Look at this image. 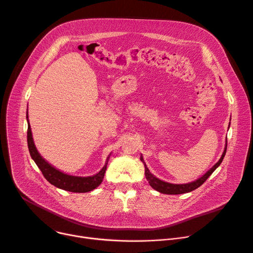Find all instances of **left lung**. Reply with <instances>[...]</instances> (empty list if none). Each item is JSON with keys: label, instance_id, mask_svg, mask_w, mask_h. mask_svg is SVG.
<instances>
[{"label": "left lung", "instance_id": "8db88e82", "mask_svg": "<svg viewBox=\"0 0 253 253\" xmlns=\"http://www.w3.org/2000/svg\"><path fill=\"white\" fill-rule=\"evenodd\" d=\"M226 151H227V143H226L225 150H224V153H223L221 159L218 160V162L211 168V169H210L203 177H200L199 179H197L193 182H190V183H186V184H171V183H168V182H165V181H162V180L158 179L157 177H155L153 174L149 172L148 168L146 167V165L143 161L142 156L140 157V161L144 164L145 177H146V179H147V181H148V183H149L151 187L156 189L157 191H159L161 193H165V194H182V193L190 192V191L198 188L199 186H201V185H203L207 181V179L213 173V171L216 169V168L221 165V163L223 162V159L226 155Z\"/></svg>", "mask_w": 253, "mask_h": 253}]
</instances>
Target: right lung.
I'll use <instances>...</instances> for the list:
<instances>
[{"label":"right lung","mask_w":253,"mask_h":253,"mask_svg":"<svg viewBox=\"0 0 253 253\" xmlns=\"http://www.w3.org/2000/svg\"><path fill=\"white\" fill-rule=\"evenodd\" d=\"M26 118L28 119L27 114H26ZM27 123H28L27 144H28L29 154H30L32 160L35 161L37 166L40 168V170L42 171L43 177L50 184L54 185V186H56L60 189L66 190V191L83 193V192H88V191L95 189L98 185L103 182V179H104V176H105V173L107 170L108 160H107V163L104 166L103 169L93 176L77 177V176L67 175V174L57 170L56 168H54L52 165H49L44 159L42 158V156L39 154V151L35 145V142H33L30 124H29L28 120H27Z\"/></svg>","instance_id":"obj_1"}]
</instances>
